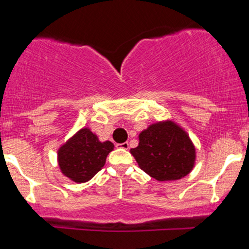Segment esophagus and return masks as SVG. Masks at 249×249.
Masks as SVG:
<instances>
[{
  "label": "esophagus",
  "instance_id": "34e87169",
  "mask_svg": "<svg viewBox=\"0 0 249 249\" xmlns=\"http://www.w3.org/2000/svg\"><path fill=\"white\" fill-rule=\"evenodd\" d=\"M117 148H122V150H127L128 142H122V144H116Z\"/></svg>",
  "mask_w": 249,
  "mask_h": 249
}]
</instances>
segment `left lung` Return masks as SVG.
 Returning a JSON list of instances; mask_svg holds the SVG:
<instances>
[{
    "label": "left lung",
    "mask_w": 249,
    "mask_h": 249,
    "mask_svg": "<svg viewBox=\"0 0 249 249\" xmlns=\"http://www.w3.org/2000/svg\"><path fill=\"white\" fill-rule=\"evenodd\" d=\"M138 138V146L130 152L141 170L158 181L179 180L193 170L196 146L186 131L172 119L148 125Z\"/></svg>",
    "instance_id": "left-lung-1"
}]
</instances>
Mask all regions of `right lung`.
<instances>
[{"label": "right lung", "instance_id": "right-lung-1", "mask_svg": "<svg viewBox=\"0 0 249 249\" xmlns=\"http://www.w3.org/2000/svg\"><path fill=\"white\" fill-rule=\"evenodd\" d=\"M113 147L110 141L101 142L90 128L82 127L57 151L59 171L71 181L87 182L102 170Z\"/></svg>", "mask_w": 249, "mask_h": 249}]
</instances>
